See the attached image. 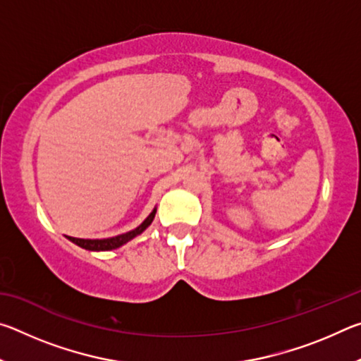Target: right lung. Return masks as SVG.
<instances>
[{
    "instance_id": "add662e5",
    "label": "right lung",
    "mask_w": 361,
    "mask_h": 361,
    "mask_svg": "<svg viewBox=\"0 0 361 361\" xmlns=\"http://www.w3.org/2000/svg\"><path fill=\"white\" fill-rule=\"evenodd\" d=\"M156 207L152 209V212L148 215V218L145 219V221L137 226L135 229H132L129 232H126V234H119L116 237H108V239H76V237H68V240H71L73 243H76L78 247L89 250V252H108V250H116L124 245V243L130 242L132 239H135L137 235L142 234V232L148 228V226L152 223V219L156 216Z\"/></svg>"
}]
</instances>
